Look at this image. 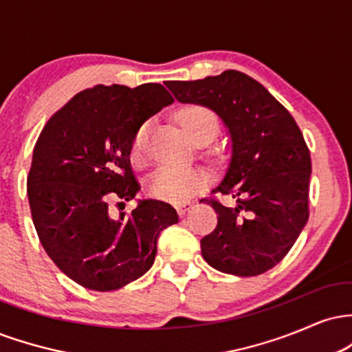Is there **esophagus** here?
I'll return each instance as SVG.
<instances>
[{"label": "esophagus", "mask_w": 352, "mask_h": 352, "mask_svg": "<svg viewBox=\"0 0 352 352\" xmlns=\"http://www.w3.org/2000/svg\"><path fill=\"white\" fill-rule=\"evenodd\" d=\"M192 207H193V204L190 200L180 201V204L175 205V208H177V212H179V215H185V213H187Z\"/></svg>", "instance_id": "34e87169"}]
</instances>
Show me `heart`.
<instances>
[{"mask_svg":"<svg viewBox=\"0 0 352 352\" xmlns=\"http://www.w3.org/2000/svg\"><path fill=\"white\" fill-rule=\"evenodd\" d=\"M180 122L192 139H199L200 135L207 134V132L215 134L218 129L217 116L204 106H190L185 109L180 114ZM148 129H151L148 122L137 129L134 140H132V157L134 159H140V155H142L145 142H147ZM205 184H207V173L200 168L164 165L151 175L148 190L157 199L179 204V201L187 200L190 195L199 192Z\"/></svg>","mask_w":352,"mask_h":352,"instance_id":"1","label":"heart"}]
</instances>
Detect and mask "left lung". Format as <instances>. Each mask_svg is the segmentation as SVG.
I'll return each mask as SVG.
<instances>
[{
    "label": "left lung",
    "mask_w": 352,
    "mask_h": 352,
    "mask_svg": "<svg viewBox=\"0 0 352 352\" xmlns=\"http://www.w3.org/2000/svg\"><path fill=\"white\" fill-rule=\"evenodd\" d=\"M182 104L212 109L228 129L230 153L213 193L233 204L208 200L217 228L201 238L210 266L235 276H256L280 263L309 217L311 155L293 116L240 71L199 80H167Z\"/></svg>",
    "instance_id": "left-lung-1"
}]
</instances>
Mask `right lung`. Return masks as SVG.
<instances>
[{"label":"right lung","mask_w":352,"mask_h":352,"mask_svg":"<svg viewBox=\"0 0 352 352\" xmlns=\"http://www.w3.org/2000/svg\"><path fill=\"white\" fill-rule=\"evenodd\" d=\"M173 102L162 84L94 86L47 120L34 145L28 200L47 256L72 281L114 292L151 270L157 238L179 221L175 208L145 199L131 167L137 129ZM121 199L112 214L108 199Z\"/></svg>","instance_id":"right-lung-1"}]
</instances>
